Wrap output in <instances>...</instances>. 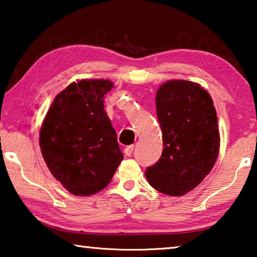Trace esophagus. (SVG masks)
<instances>
[{
    "label": "esophagus",
    "instance_id": "1",
    "mask_svg": "<svg viewBox=\"0 0 257 257\" xmlns=\"http://www.w3.org/2000/svg\"><path fill=\"white\" fill-rule=\"evenodd\" d=\"M133 152H134V145H129L124 149V154L127 156H132Z\"/></svg>",
    "mask_w": 257,
    "mask_h": 257
}]
</instances>
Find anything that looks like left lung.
I'll use <instances>...</instances> for the list:
<instances>
[{
    "label": "left lung",
    "mask_w": 257,
    "mask_h": 257,
    "mask_svg": "<svg viewBox=\"0 0 257 257\" xmlns=\"http://www.w3.org/2000/svg\"><path fill=\"white\" fill-rule=\"evenodd\" d=\"M155 101L163 152L146 169V179L160 193L181 196L214 167L220 149L216 111L210 94L188 80L167 81Z\"/></svg>",
    "instance_id": "left-lung-1"
}]
</instances>
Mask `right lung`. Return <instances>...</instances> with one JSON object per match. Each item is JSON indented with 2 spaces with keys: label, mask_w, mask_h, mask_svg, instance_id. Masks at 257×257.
I'll use <instances>...</instances> for the list:
<instances>
[{
  "label": "right lung",
  "mask_w": 257,
  "mask_h": 257,
  "mask_svg": "<svg viewBox=\"0 0 257 257\" xmlns=\"http://www.w3.org/2000/svg\"><path fill=\"white\" fill-rule=\"evenodd\" d=\"M113 82L82 79L56 95L40 132V146L56 180L76 196L96 194L110 184L123 155L104 110Z\"/></svg>",
  "instance_id": "right-lung-1"
}]
</instances>
